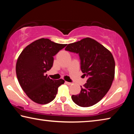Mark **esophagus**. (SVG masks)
<instances>
[{
	"label": "esophagus",
	"instance_id": "34e87169",
	"mask_svg": "<svg viewBox=\"0 0 134 134\" xmlns=\"http://www.w3.org/2000/svg\"><path fill=\"white\" fill-rule=\"evenodd\" d=\"M65 83L67 84V85H71L72 83H70V82H68V81H65Z\"/></svg>",
	"mask_w": 134,
	"mask_h": 134
}]
</instances>
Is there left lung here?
<instances>
[{"label":"left lung","instance_id":"obj_1","mask_svg":"<svg viewBox=\"0 0 134 134\" xmlns=\"http://www.w3.org/2000/svg\"><path fill=\"white\" fill-rule=\"evenodd\" d=\"M65 50L79 54L81 70L88 77L80 93L72 95V101L81 107L95 105L107 93L114 79L115 63L112 53L90 38L68 44Z\"/></svg>","mask_w":134,"mask_h":134}]
</instances>
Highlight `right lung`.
I'll use <instances>...</instances> for the list:
<instances>
[{
    "label": "right lung",
    "mask_w": 134,
    "mask_h": 134,
    "mask_svg": "<svg viewBox=\"0 0 134 134\" xmlns=\"http://www.w3.org/2000/svg\"><path fill=\"white\" fill-rule=\"evenodd\" d=\"M67 44L41 38L26 46L18 58L16 72L22 89L34 102L45 105L55 99L63 79L53 80L45 72L53 67L54 56Z\"/></svg>",
    "instance_id": "add662e5"
}]
</instances>
